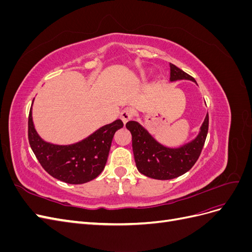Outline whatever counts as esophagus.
<instances>
[{
    "instance_id": "obj_1",
    "label": "esophagus",
    "mask_w": 252,
    "mask_h": 252,
    "mask_svg": "<svg viewBox=\"0 0 252 252\" xmlns=\"http://www.w3.org/2000/svg\"><path fill=\"white\" fill-rule=\"evenodd\" d=\"M120 118H121L122 121H123V123L126 124L127 122L132 118V110L130 108L123 109V110H122L121 114H120Z\"/></svg>"
}]
</instances>
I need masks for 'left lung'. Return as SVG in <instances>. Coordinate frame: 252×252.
<instances>
[{
    "mask_svg": "<svg viewBox=\"0 0 252 252\" xmlns=\"http://www.w3.org/2000/svg\"><path fill=\"white\" fill-rule=\"evenodd\" d=\"M195 80L170 64V81ZM208 113L201 127L196 139L178 149L166 148L158 144L145 129L135 121H129L126 127L132 135V150L138 170L148 178L156 180H170L178 178L192 168L199 158L206 136L208 133Z\"/></svg>",
    "mask_w": 252,
    "mask_h": 252,
    "instance_id": "obj_1",
    "label": "left lung"
}]
</instances>
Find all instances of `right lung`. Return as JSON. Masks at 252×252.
<instances>
[{
  "label": "right lung",
  "instance_id": "1",
  "mask_svg": "<svg viewBox=\"0 0 252 252\" xmlns=\"http://www.w3.org/2000/svg\"><path fill=\"white\" fill-rule=\"evenodd\" d=\"M123 127L117 120L101 127L77 144L60 146L44 142L32 123V109L28 117V141L41 166L51 177L68 184H84L95 179L107 162L113 135Z\"/></svg>",
  "mask_w": 252,
  "mask_h": 252
}]
</instances>
